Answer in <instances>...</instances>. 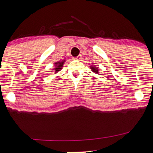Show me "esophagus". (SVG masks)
I'll return each mask as SVG.
<instances>
[{
    "label": "esophagus",
    "instance_id": "esophagus-1",
    "mask_svg": "<svg viewBox=\"0 0 153 153\" xmlns=\"http://www.w3.org/2000/svg\"><path fill=\"white\" fill-rule=\"evenodd\" d=\"M75 59H77V60H81V59H82V56L81 55H78V57H75Z\"/></svg>",
    "mask_w": 153,
    "mask_h": 153
}]
</instances>
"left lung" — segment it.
<instances>
[{
  "mask_svg": "<svg viewBox=\"0 0 153 153\" xmlns=\"http://www.w3.org/2000/svg\"><path fill=\"white\" fill-rule=\"evenodd\" d=\"M89 67H90V69L91 70V71H92L93 73H96V74H98V73H99V68H98L97 67H96V65H95L94 64L91 65V66H89Z\"/></svg>",
  "mask_w": 153,
  "mask_h": 153,
  "instance_id": "1",
  "label": "left lung"
}]
</instances>
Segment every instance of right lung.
<instances>
[{
    "label": "right lung",
    "mask_w": 153,
    "mask_h": 153,
    "mask_svg": "<svg viewBox=\"0 0 153 153\" xmlns=\"http://www.w3.org/2000/svg\"><path fill=\"white\" fill-rule=\"evenodd\" d=\"M65 62V59H62V60L58 61V62L54 63V68H53V69H52V70H54V71H51V73H53V72H54V74H56V73H58L59 71H60L62 69L63 65H64Z\"/></svg>",
    "instance_id": "right-lung-1"
}]
</instances>
